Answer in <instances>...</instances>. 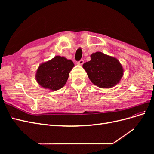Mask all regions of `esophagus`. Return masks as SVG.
Here are the masks:
<instances>
[{
  "mask_svg": "<svg viewBox=\"0 0 154 154\" xmlns=\"http://www.w3.org/2000/svg\"><path fill=\"white\" fill-rule=\"evenodd\" d=\"M83 63H84V61H83V60H80V61L78 62L77 63H78V65H80V66H82V65H83Z\"/></svg>",
  "mask_w": 154,
  "mask_h": 154,
  "instance_id": "esophagus-1",
  "label": "esophagus"
}]
</instances>
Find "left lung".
I'll return each mask as SVG.
<instances>
[{"label": "left lung", "mask_w": 154, "mask_h": 154, "mask_svg": "<svg viewBox=\"0 0 154 154\" xmlns=\"http://www.w3.org/2000/svg\"><path fill=\"white\" fill-rule=\"evenodd\" d=\"M91 60L83 65L91 82L102 88H109L119 83L124 70L119 60L101 52L91 55Z\"/></svg>", "instance_id": "left-lung-1"}]
</instances>
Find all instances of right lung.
Instances as JSON below:
<instances>
[{
    "mask_svg": "<svg viewBox=\"0 0 154 154\" xmlns=\"http://www.w3.org/2000/svg\"><path fill=\"white\" fill-rule=\"evenodd\" d=\"M74 67L71 60L56 56L40 65L36 72V80L44 88L53 91L59 90L66 85L70 71Z\"/></svg>",
    "mask_w": 154,
    "mask_h": 154,
    "instance_id": "right-lung-1",
    "label": "right lung"
}]
</instances>
